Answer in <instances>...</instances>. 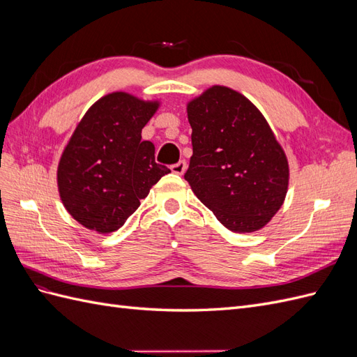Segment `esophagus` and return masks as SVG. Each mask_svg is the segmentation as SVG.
Listing matches in <instances>:
<instances>
[{"label":"esophagus","instance_id":"obj_1","mask_svg":"<svg viewBox=\"0 0 357 357\" xmlns=\"http://www.w3.org/2000/svg\"><path fill=\"white\" fill-rule=\"evenodd\" d=\"M171 171L177 176H183V174H185V171H186V162L180 160V162H177V164L171 165Z\"/></svg>","mask_w":357,"mask_h":357}]
</instances>
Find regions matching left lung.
Instances as JSON below:
<instances>
[{"label": "left lung", "instance_id": "left-lung-1", "mask_svg": "<svg viewBox=\"0 0 357 357\" xmlns=\"http://www.w3.org/2000/svg\"><path fill=\"white\" fill-rule=\"evenodd\" d=\"M186 110L190 189L226 229H262L289 189L287 156L266 119L243 93L220 84L190 100Z\"/></svg>", "mask_w": 357, "mask_h": 357}]
</instances>
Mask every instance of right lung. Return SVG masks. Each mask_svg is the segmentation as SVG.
<instances>
[{
  "instance_id": "right-lung-1",
  "label": "right lung",
  "mask_w": 357,
  "mask_h": 357,
  "mask_svg": "<svg viewBox=\"0 0 357 357\" xmlns=\"http://www.w3.org/2000/svg\"><path fill=\"white\" fill-rule=\"evenodd\" d=\"M160 107L128 92L93 102L61 155L59 198L74 220L98 234L117 231L150 189L171 172L155 162V146L142 131Z\"/></svg>"
}]
</instances>
